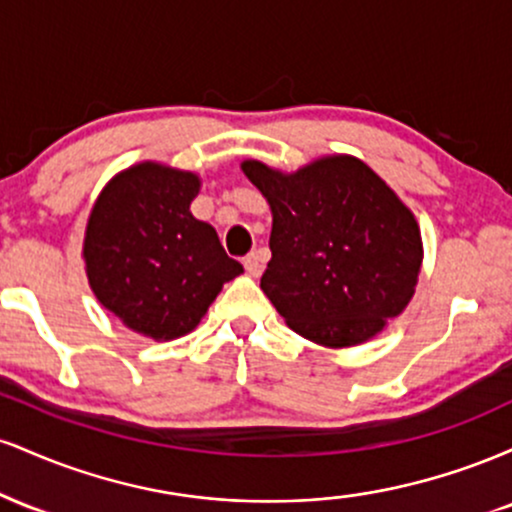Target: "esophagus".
<instances>
[{
	"mask_svg": "<svg viewBox=\"0 0 512 512\" xmlns=\"http://www.w3.org/2000/svg\"><path fill=\"white\" fill-rule=\"evenodd\" d=\"M243 264H245V269H248L250 276H260L262 274V260H260V255H257V252H250V255L243 260Z\"/></svg>",
	"mask_w": 512,
	"mask_h": 512,
	"instance_id": "1",
	"label": "esophagus"
}]
</instances>
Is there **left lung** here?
<instances>
[{
    "mask_svg": "<svg viewBox=\"0 0 512 512\" xmlns=\"http://www.w3.org/2000/svg\"><path fill=\"white\" fill-rule=\"evenodd\" d=\"M243 173L274 216L260 286L293 332L322 346H354L407 308L421 233L366 163L330 156L284 175L245 161Z\"/></svg>",
    "mask_w": 512,
    "mask_h": 512,
    "instance_id": "obj_1",
    "label": "left lung"
}]
</instances>
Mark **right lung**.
Wrapping results in <instances>:
<instances>
[{
    "label": "right lung",
    "instance_id": "obj_1",
    "mask_svg": "<svg viewBox=\"0 0 512 512\" xmlns=\"http://www.w3.org/2000/svg\"><path fill=\"white\" fill-rule=\"evenodd\" d=\"M199 178L139 163L108 182L86 226L93 293L129 330L156 339L192 332L243 264L192 216Z\"/></svg>",
    "mask_w": 512,
    "mask_h": 512
}]
</instances>
